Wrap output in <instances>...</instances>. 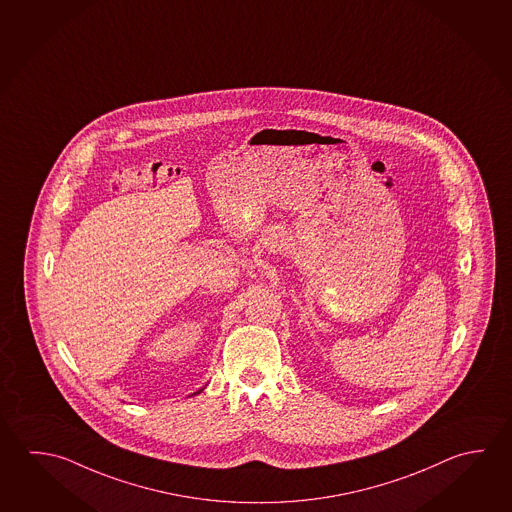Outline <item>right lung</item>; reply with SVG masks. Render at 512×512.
<instances>
[{"mask_svg":"<svg viewBox=\"0 0 512 512\" xmlns=\"http://www.w3.org/2000/svg\"><path fill=\"white\" fill-rule=\"evenodd\" d=\"M200 391H204V388H202V390H198V391H196V393H200Z\"/></svg>","mask_w":512,"mask_h":512,"instance_id":"1","label":"right lung"}]
</instances>
